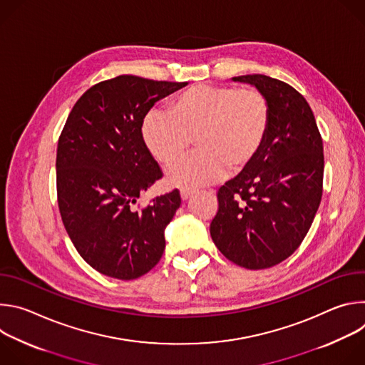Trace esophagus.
Listing matches in <instances>:
<instances>
[{
    "mask_svg": "<svg viewBox=\"0 0 365 365\" xmlns=\"http://www.w3.org/2000/svg\"><path fill=\"white\" fill-rule=\"evenodd\" d=\"M192 195H193V190H192V189H186V187L180 189V197H182V200L189 199Z\"/></svg>",
    "mask_w": 365,
    "mask_h": 365,
    "instance_id": "1",
    "label": "esophagus"
}]
</instances>
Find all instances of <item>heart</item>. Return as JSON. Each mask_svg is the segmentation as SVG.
Returning <instances> with one entry per match:
<instances>
[{
    "label": "heart",
    "mask_w": 365,
    "mask_h": 365,
    "mask_svg": "<svg viewBox=\"0 0 365 365\" xmlns=\"http://www.w3.org/2000/svg\"><path fill=\"white\" fill-rule=\"evenodd\" d=\"M272 124V107L263 92L232 86L196 85L179 93L166 111L151 110L141 123V137L153 158L169 165L199 148L168 170L178 187L210 185L228 169H248L262 151Z\"/></svg>",
    "instance_id": "1"
}]
</instances>
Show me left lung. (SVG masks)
<instances>
[{
	"label": "left lung",
	"instance_id": "8db88e82",
	"mask_svg": "<svg viewBox=\"0 0 365 365\" xmlns=\"http://www.w3.org/2000/svg\"><path fill=\"white\" fill-rule=\"evenodd\" d=\"M263 92L272 107L266 143L252 165L218 190L211 237L234 264L262 270L290 257L322 197L324 144L307 101L266 75L232 78Z\"/></svg>",
	"mask_w": 365,
	"mask_h": 365
}]
</instances>
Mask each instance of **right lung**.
<instances>
[{"label":"right lung","instance_id":"obj_1","mask_svg":"<svg viewBox=\"0 0 365 365\" xmlns=\"http://www.w3.org/2000/svg\"><path fill=\"white\" fill-rule=\"evenodd\" d=\"M187 82L121 75L89 88L75 103L58 143L59 211L69 238L96 272L134 280L160 262L179 190L134 205L163 173L141 137L158 101Z\"/></svg>","mask_w":365,"mask_h":365}]
</instances>
